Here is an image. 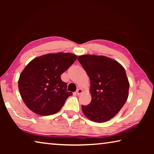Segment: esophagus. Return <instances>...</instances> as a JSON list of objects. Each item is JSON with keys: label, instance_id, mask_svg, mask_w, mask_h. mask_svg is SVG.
I'll return each instance as SVG.
<instances>
[{"label": "esophagus", "instance_id": "34e87169", "mask_svg": "<svg viewBox=\"0 0 154 154\" xmlns=\"http://www.w3.org/2000/svg\"><path fill=\"white\" fill-rule=\"evenodd\" d=\"M83 92V90L81 89V88H79L77 91H76V94L77 95H80L81 94H82Z\"/></svg>", "mask_w": 154, "mask_h": 154}]
</instances>
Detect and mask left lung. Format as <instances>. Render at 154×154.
<instances>
[{"mask_svg":"<svg viewBox=\"0 0 154 154\" xmlns=\"http://www.w3.org/2000/svg\"><path fill=\"white\" fill-rule=\"evenodd\" d=\"M77 59L90 79L92 100L82 106L83 113L98 123L109 120L120 111L128 96L130 84L125 69L103 56L83 55Z\"/></svg>","mask_w":154,"mask_h":154,"instance_id":"obj_1","label":"left lung"}]
</instances>
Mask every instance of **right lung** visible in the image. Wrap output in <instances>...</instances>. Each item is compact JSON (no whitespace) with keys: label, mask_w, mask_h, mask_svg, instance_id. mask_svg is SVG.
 I'll list each match as a JSON object with an SVG mask.
<instances>
[{"label":"right lung","mask_w":154,"mask_h":154,"mask_svg":"<svg viewBox=\"0 0 154 154\" xmlns=\"http://www.w3.org/2000/svg\"><path fill=\"white\" fill-rule=\"evenodd\" d=\"M77 60L72 54H49L33 59L21 73L18 88L28 109L41 116L60 110L72 93L60 75Z\"/></svg>","instance_id":"right-lung-1"}]
</instances>
